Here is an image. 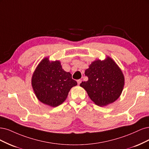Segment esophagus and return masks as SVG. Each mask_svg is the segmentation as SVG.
<instances>
[{
  "label": "esophagus",
  "instance_id": "esophagus-1",
  "mask_svg": "<svg viewBox=\"0 0 149 149\" xmlns=\"http://www.w3.org/2000/svg\"><path fill=\"white\" fill-rule=\"evenodd\" d=\"M81 81H82V80H81V79H79V80H77V81L78 85H80V83L81 82Z\"/></svg>",
  "mask_w": 149,
  "mask_h": 149
}]
</instances>
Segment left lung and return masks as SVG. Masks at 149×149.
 Returning a JSON list of instances; mask_svg holds the SVG:
<instances>
[{"instance_id":"8db88e82","label":"left lung","mask_w":149,"mask_h":149,"mask_svg":"<svg viewBox=\"0 0 149 149\" xmlns=\"http://www.w3.org/2000/svg\"><path fill=\"white\" fill-rule=\"evenodd\" d=\"M87 81H82L83 87L90 99L100 107L115 102L123 89L124 77L118 66L110 57L104 61L93 62L85 72Z\"/></svg>"}]
</instances>
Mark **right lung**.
<instances>
[{
	"mask_svg": "<svg viewBox=\"0 0 149 149\" xmlns=\"http://www.w3.org/2000/svg\"><path fill=\"white\" fill-rule=\"evenodd\" d=\"M31 84L41 102L52 107L59 106L68 97L70 88L77 85L72 75L62 69L58 61H41L32 77Z\"/></svg>",
	"mask_w": 149,
	"mask_h": 149,
	"instance_id": "right-lung-1",
	"label": "right lung"
}]
</instances>
